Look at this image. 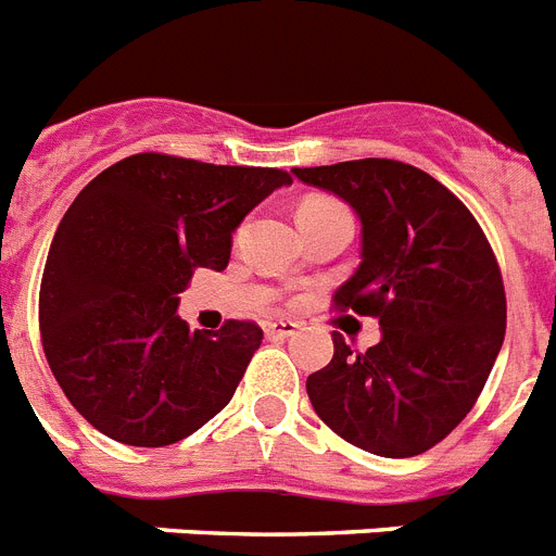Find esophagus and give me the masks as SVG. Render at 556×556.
Instances as JSON below:
<instances>
[{
	"instance_id": "esophagus-1",
	"label": "esophagus",
	"mask_w": 556,
	"mask_h": 556,
	"mask_svg": "<svg viewBox=\"0 0 556 556\" xmlns=\"http://www.w3.org/2000/svg\"><path fill=\"white\" fill-rule=\"evenodd\" d=\"M298 329H301V326H298L295 320H269V324L264 326L269 340H287V337L295 334Z\"/></svg>"
}]
</instances>
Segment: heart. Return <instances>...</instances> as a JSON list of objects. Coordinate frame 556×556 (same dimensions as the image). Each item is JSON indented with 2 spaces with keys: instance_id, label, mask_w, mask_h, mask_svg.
Listing matches in <instances>:
<instances>
[{
  "instance_id": "obj_1",
  "label": "heart",
  "mask_w": 556,
  "mask_h": 556,
  "mask_svg": "<svg viewBox=\"0 0 556 556\" xmlns=\"http://www.w3.org/2000/svg\"><path fill=\"white\" fill-rule=\"evenodd\" d=\"M343 205H337L334 199H326V197H312L306 199L298 211V216H309V213H326V211H340Z\"/></svg>"
}]
</instances>
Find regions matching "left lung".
I'll list each match as a JSON object with an SVG mask.
<instances>
[{
  "label": "left lung",
  "instance_id": "8db88e82",
  "mask_svg": "<svg viewBox=\"0 0 556 556\" xmlns=\"http://www.w3.org/2000/svg\"><path fill=\"white\" fill-rule=\"evenodd\" d=\"M345 199L363 261L334 309L377 317L382 340L306 379L315 414L354 447L410 458L447 439L481 396L506 334V292L476 216L439 179L400 160L292 168Z\"/></svg>",
  "mask_w": 556,
  "mask_h": 556
}]
</instances>
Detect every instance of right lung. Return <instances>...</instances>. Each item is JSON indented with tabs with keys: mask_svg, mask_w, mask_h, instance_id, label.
Here are the masks:
<instances>
[{
	"mask_svg": "<svg viewBox=\"0 0 556 556\" xmlns=\"http://www.w3.org/2000/svg\"><path fill=\"white\" fill-rule=\"evenodd\" d=\"M287 170L131 154L101 170L52 236L39 329L61 391L94 430L131 447L197 433L244 377L264 331H191L179 292L225 269L232 230Z\"/></svg>",
	"mask_w": 556,
	"mask_h": 556,
	"instance_id": "1",
	"label": "right lung"
}]
</instances>
